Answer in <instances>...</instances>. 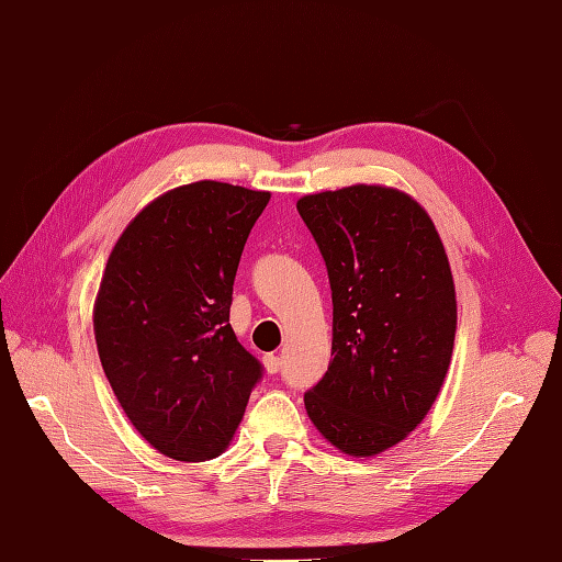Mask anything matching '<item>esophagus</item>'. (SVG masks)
Returning <instances> with one entry per match:
<instances>
[{"label":"esophagus","instance_id":"obj_1","mask_svg":"<svg viewBox=\"0 0 562 562\" xmlns=\"http://www.w3.org/2000/svg\"><path fill=\"white\" fill-rule=\"evenodd\" d=\"M265 368H267L269 375H277V372L281 370V358L273 356V353L265 356Z\"/></svg>","mask_w":562,"mask_h":562}]
</instances>
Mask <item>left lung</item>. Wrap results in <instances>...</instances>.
<instances>
[{
  "instance_id": "left-lung-1",
  "label": "left lung",
  "mask_w": 562,
  "mask_h": 562,
  "mask_svg": "<svg viewBox=\"0 0 562 562\" xmlns=\"http://www.w3.org/2000/svg\"><path fill=\"white\" fill-rule=\"evenodd\" d=\"M297 214L331 285V363L305 392L315 428L351 457L402 442L450 368L457 297L430 216L408 194L353 184L307 194Z\"/></svg>"
}]
</instances>
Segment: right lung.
Masks as SVG:
<instances>
[{
	"mask_svg": "<svg viewBox=\"0 0 562 562\" xmlns=\"http://www.w3.org/2000/svg\"><path fill=\"white\" fill-rule=\"evenodd\" d=\"M269 192L202 180L170 190L112 247L93 310L105 378L160 454L218 457L265 375L231 327L233 281Z\"/></svg>",
	"mask_w": 562,
	"mask_h": 562,
	"instance_id": "add662e5",
	"label": "right lung"
}]
</instances>
